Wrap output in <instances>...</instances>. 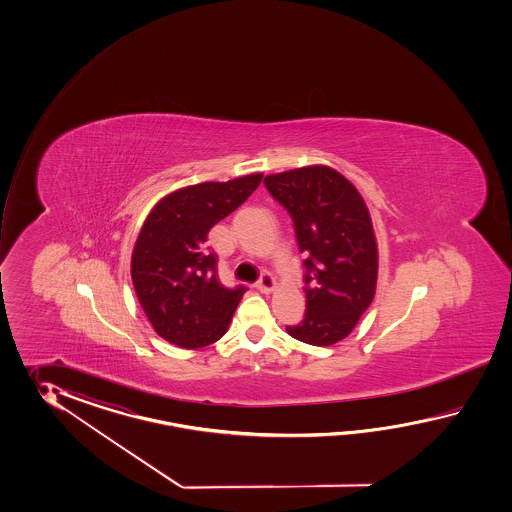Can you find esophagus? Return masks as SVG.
<instances>
[{"instance_id":"1","label":"esophagus","mask_w":512,"mask_h":512,"mask_svg":"<svg viewBox=\"0 0 512 512\" xmlns=\"http://www.w3.org/2000/svg\"><path fill=\"white\" fill-rule=\"evenodd\" d=\"M256 289L260 291V293L269 294L276 289V282H274V278H272L269 272H263L260 276V280L256 283Z\"/></svg>"}]
</instances>
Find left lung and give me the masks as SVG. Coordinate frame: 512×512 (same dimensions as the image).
<instances>
[{"label":"left lung","instance_id":"1","mask_svg":"<svg viewBox=\"0 0 512 512\" xmlns=\"http://www.w3.org/2000/svg\"><path fill=\"white\" fill-rule=\"evenodd\" d=\"M263 183L291 214L307 256L304 320L285 329L305 344L333 346L359 324L377 289L370 210L355 185L326 164L267 175Z\"/></svg>","mask_w":512,"mask_h":512}]
</instances>
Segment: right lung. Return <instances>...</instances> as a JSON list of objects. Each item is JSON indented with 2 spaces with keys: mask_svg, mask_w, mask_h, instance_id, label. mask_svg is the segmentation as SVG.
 Returning a JSON list of instances; mask_svg holds the SVG:
<instances>
[{
  "mask_svg": "<svg viewBox=\"0 0 512 512\" xmlns=\"http://www.w3.org/2000/svg\"><path fill=\"white\" fill-rule=\"evenodd\" d=\"M263 174L207 181L161 197L142 223L131 252V280L155 333L183 349L223 337L245 287L227 289L216 276L208 230L251 196Z\"/></svg>",
  "mask_w": 512,
  "mask_h": 512,
  "instance_id": "1",
  "label": "right lung"
}]
</instances>
